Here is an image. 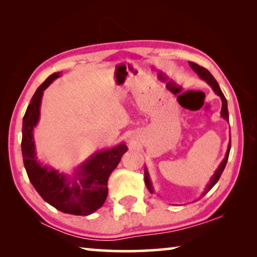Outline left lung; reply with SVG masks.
<instances>
[{
  "mask_svg": "<svg viewBox=\"0 0 257 257\" xmlns=\"http://www.w3.org/2000/svg\"><path fill=\"white\" fill-rule=\"evenodd\" d=\"M189 66H190V68L193 69V70H194L195 72L197 73V75H198L199 77L202 78L203 80H205V81L207 82V84L212 87V89L214 90V93H215L216 95H219L220 98H221V101H222V108H221V116H222V118H223L224 120H227L228 122H229V112H228L227 99H225L223 93L221 92L220 86H219V84H217V81L215 80V78L211 75V72L208 71L207 69L203 68V67H201V66H198L197 63L189 62ZM230 149H231V137H230V141H229V144H228V150H227V153H225L224 159H223L222 162L220 163L219 168H217L216 170H215L214 175H213V177L211 178L210 182H208L207 186H206V188H205V190H204L202 197L204 196V195H206V194L208 193V191H210V190L212 189V187L214 186L217 181H219L220 177H221V175H222V172H223L224 168H225V164H227V162H228ZM144 179H145V185H146L147 188H149L150 193L153 194L154 190H153V187H152V182H151V179H150V175H149V171H147L146 167H145V177H144Z\"/></svg>",
  "mask_w": 257,
  "mask_h": 257,
  "instance_id": "obj_1",
  "label": "left lung"
}]
</instances>
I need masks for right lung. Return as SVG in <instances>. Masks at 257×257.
<instances>
[{"instance_id": "1", "label": "right lung", "mask_w": 257, "mask_h": 257, "mask_svg": "<svg viewBox=\"0 0 257 257\" xmlns=\"http://www.w3.org/2000/svg\"><path fill=\"white\" fill-rule=\"evenodd\" d=\"M60 72H54L38 87L23 120L21 152L25 169L34 188L56 210L73 215H89L101 207L107 196V180L127 152L125 144L93 154L78 167L73 176L42 165L36 156L34 128L40 120L43 92Z\"/></svg>"}]
</instances>
